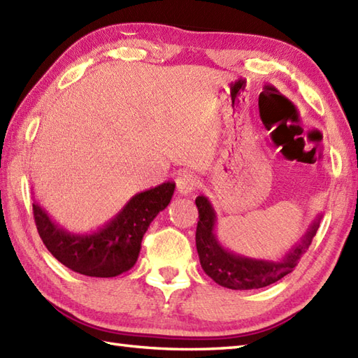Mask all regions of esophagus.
Returning <instances> with one entry per match:
<instances>
[{
  "label": "esophagus",
  "instance_id": "34e87169",
  "mask_svg": "<svg viewBox=\"0 0 358 358\" xmlns=\"http://www.w3.org/2000/svg\"><path fill=\"white\" fill-rule=\"evenodd\" d=\"M180 195H190L196 189V178L190 172H182L176 180Z\"/></svg>",
  "mask_w": 358,
  "mask_h": 358
}]
</instances>
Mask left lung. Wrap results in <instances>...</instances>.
I'll use <instances>...</instances> for the list:
<instances>
[{"instance_id": "8db88e82", "label": "left lung", "mask_w": 358, "mask_h": 358, "mask_svg": "<svg viewBox=\"0 0 358 358\" xmlns=\"http://www.w3.org/2000/svg\"><path fill=\"white\" fill-rule=\"evenodd\" d=\"M198 207L196 252L204 273L218 285L230 289H253L268 287L288 273H292L302 255L308 250L319 229L323 213H317L301 239L292 245L278 261L256 259L229 250L217 235L218 217L209 198L199 195L195 199Z\"/></svg>"}]
</instances>
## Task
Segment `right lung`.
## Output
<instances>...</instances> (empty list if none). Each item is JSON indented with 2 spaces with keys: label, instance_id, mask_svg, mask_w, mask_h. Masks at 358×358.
I'll list each match as a JSON object with an SVG mask.
<instances>
[{
  "label": "right lung",
  "instance_id": "right-lung-1",
  "mask_svg": "<svg viewBox=\"0 0 358 358\" xmlns=\"http://www.w3.org/2000/svg\"><path fill=\"white\" fill-rule=\"evenodd\" d=\"M176 182L138 192L120 212L87 234L65 230L39 203H33V215L47 250L66 268L91 278H114L134 267L141 239L154 218L171 203Z\"/></svg>",
  "mask_w": 358,
  "mask_h": 358
}]
</instances>
